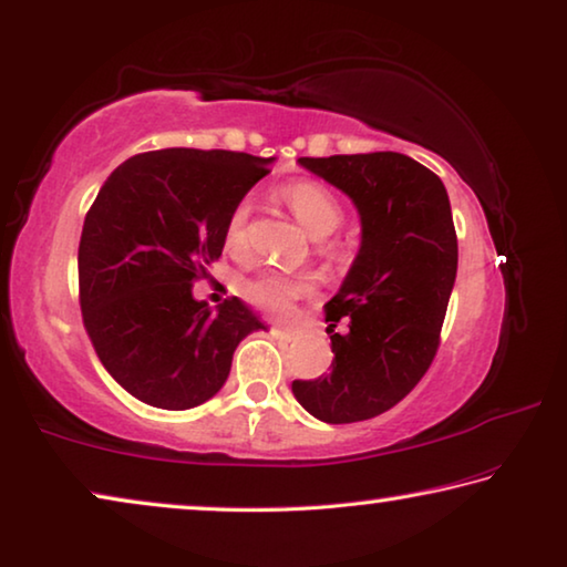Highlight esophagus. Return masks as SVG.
Wrapping results in <instances>:
<instances>
[{
	"label": "esophagus",
	"mask_w": 567,
	"mask_h": 567,
	"mask_svg": "<svg viewBox=\"0 0 567 567\" xmlns=\"http://www.w3.org/2000/svg\"><path fill=\"white\" fill-rule=\"evenodd\" d=\"M274 333H276V337L286 339V341H293V339H296V333H293V331H289V329H281V327H274Z\"/></svg>",
	"instance_id": "obj_1"
}]
</instances>
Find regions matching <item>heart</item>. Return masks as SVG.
<instances>
[{"label":"heart","instance_id":"obj_1","mask_svg":"<svg viewBox=\"0 0 567 567\" xmlns=\"http://www.w3.org/2000/svg\"><path fill=\"white\" fill-rule=\"evenodd\" d=\"M286 206L291 208L296 220L309 230L313 238H327L333 230L339 228V223L344 220V208H341L339 198L317 181H296L289 183L281 190ZM250 210H254V203L250 198L238 200L234 210L228 213L226 228H223V240H226V248L230 254H244L248 248V236H250ZM313 289L309 276H281V274H258L254 278H246L240 284V293L246 299L264 309L268 313H276L281 317L291 309L296 299H301Z\"/></svg>","mask_w":567,"mask_h":567}]
</instances>
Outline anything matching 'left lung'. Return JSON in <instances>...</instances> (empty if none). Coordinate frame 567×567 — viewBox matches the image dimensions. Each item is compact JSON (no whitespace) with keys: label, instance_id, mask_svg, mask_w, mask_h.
<instances>
[{"label":"left lung","instance_id":"8db88e82","mask_svg":"<svg viewBox=\"0 0 567 567\" xmlns=\"http://www.w3.org/2000/svg\"><path fill=\"white\" fill-rule=\"evenodd\" d=\"M347 193L361 244L327 303L331 371L296 379L293 396L327 424L364 422L392 410L430 369L457 276V234L444 183L402 153L299 157ZM348 331H332L341 319Z\"/></svg>","mask_w":567,"mask_h":567}]
</instances>
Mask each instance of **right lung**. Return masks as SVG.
I'll return each mask as SVG.
<instances>
[{
  "label": "right lung",
  "instance_id": "right-lung-1",
  "mask_svg": "<svg viewBox=\"0 0 567 567\" xmlns=\"http://www.w3.org/2000/svg\"><path fill=\"white\" fill-rule=\"evenodd\" d=\"M274 157L165 151L110 173L82 226L78 271L87 337L110 377L157 410H193L226 384L236 347L266 323L240 299L193 296L223 254V228Z\"/></svg>",
  "mask_w": 567,
  "mask_h": 567
}]
</instances>
